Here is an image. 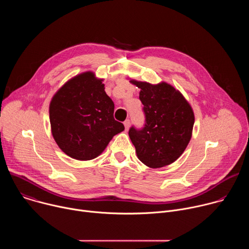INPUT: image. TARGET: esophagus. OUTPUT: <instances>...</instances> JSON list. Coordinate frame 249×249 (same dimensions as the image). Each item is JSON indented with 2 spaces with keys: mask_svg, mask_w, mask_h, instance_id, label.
<instances>
[{
  "mask_svg": "<svg viewBox=\"0 0 249 249\" xmlns=\"http://www.w3.org/2000/svg\"><path fill=\"white\" fill-rule=\"evenodd\" d=\"M124 126H125V130L127 131L129 129V127H130V120H125L124 121Z\"/></svg>",
  "mask_w": 249,
  "mask_h": 249,
  "instance_id": "esophagus-1",
  "label": "esophagus"
}]
</instances>
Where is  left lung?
<instances>
[{"label":"left lung","instance_id":"8db88e82","mask_svg":"<svg viewBox=\"0 0 249 249\" xmlns=\"http://www.w3.org/2000/svg\"><path fill=\"white\" fill-rule=\"evenodd\" d=\"M140 90L146 124L143 130H129L138 159L150 168L174 162L187 148L195 121L192 106L173 86L130 79Z\"/></svg>","mask_w":249,"mask_h":249}]
</instances>
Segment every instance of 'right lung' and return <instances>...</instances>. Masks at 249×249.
<instances>
[{
  "mask_svg": "<svg viewBox=\"0 0 249 249\" xmlns=\"http://www.w3.org/2000/svg\"><path fill=\"white\" fill-rule=\"evenodd\" d=\"M102 82L87 71L67 81L51 98V133L70 158L93 160L115 135L124 131V125L113 117L114 103Z\"/></svg>",
  "mask_w": 249,
  "mask_h": 249,
  "instance_id": "obj_1",
  "label": "right lung"
}]
</instances>
